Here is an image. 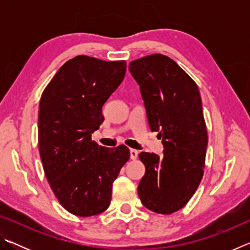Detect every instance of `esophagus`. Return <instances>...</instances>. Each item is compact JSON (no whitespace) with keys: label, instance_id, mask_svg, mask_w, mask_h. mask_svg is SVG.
Wrapping results in <instances>:
<instances>
[{"label":"esophagus","instance_id":"esophagus-1","mask_svg":"<svg viewBox=\"0 0 250 250\" xmlns=\"http://www.w3.org/2000/svg\"><path fill=\"white\" fill-rule=\"evenodd\" d=\"M130 158L131 160H135L138 158V151L134 149H130Z\"/></svg>","mask_w":250,"mask_h":250}]
</instances>
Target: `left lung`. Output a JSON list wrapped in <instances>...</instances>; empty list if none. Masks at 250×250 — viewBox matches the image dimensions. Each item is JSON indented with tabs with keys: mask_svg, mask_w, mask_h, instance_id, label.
Returning a JSON list of instances; mask_svg holds the SVG:
<instances>
[{
	"mask_svg": "<svg viewBox=\"0 0 250 250\" xmlns=\"http://www.w3.org/2000/svg\"><path fill=\"white\" fill-rule=\"evenodd\" d=\"M140 86L151 131L162 139L163 155L141 152L146 173L138 186L146 208L172 214L186 205L204 174L207 130L195 82L170 57L161 54L129 64Z\"/></svg>",
	"mask_w": 250,
	"mask_h": 250,
	"instance_id": "obj_1",
	"label": "left lung"
}]
</instances>
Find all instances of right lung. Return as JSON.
I'll use <instances>...</instances> for the list:
<instances>
[{
    "mask_svg": "<svg viewBox=\"0 0 250 250\" xmlns=\"http://www.w3.org/2000/svg\"><path fill=\"white\" fill-rule=\"evenodd\" d=\"M125 69V61L79 55L59 68L42 94L39 146L44 172L58 202L76 216L108 208L113 181L130 158L124 145L109 149L91 140L104 119L103 105Z\"/></svg>",
    "mask_w": 250,
    "mask_h": 250,
    "instance_id": "right-lung-1",
    "label": "right lung"
}]
</instances>
